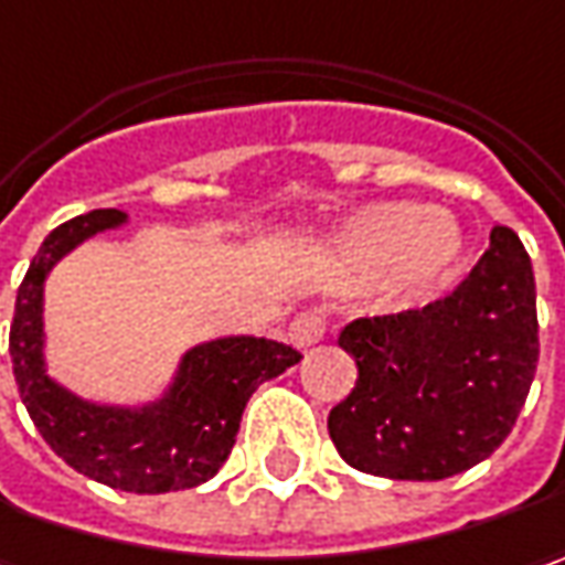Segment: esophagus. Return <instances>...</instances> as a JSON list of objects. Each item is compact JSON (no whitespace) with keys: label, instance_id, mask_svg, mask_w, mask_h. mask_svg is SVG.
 I'll return each instance as SVG.
<instances>
[{"label":"esophagus","instance_id":"obj_1","mask_svg":"<svg viewBox=\"0 0 565 565\" xmlns=\"http://www.w3.org/2000/svg\"><path fill=\"white\" fill-rule=\"evenodd\" d=\"M326 334V316L316 312V309H307V312H297L287 326V338L294 348H309L316 344L319 338Z\"/></svg>","mask_w":565,"mask_h":565}]
</instances>
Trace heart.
I'll return each instance as SVG.
<instances>
[{
    "label": "heart",
    "mask_w": 565,
    "mask_h": 565,
    "mask_svg": "<svg viewBox=\"0 0 565 565\" xmlns=\"http://www.w3.org/2000/svg\"><path fill=\"white\" fill-rule=\"evenodd\" d=\"M344 268L356 278H382L395 290H420L443 278L465 253L452 214L420 202H385L360 211L338 239Z\"/></svg>",
    "instance_id": "heart-1"
}]
</instances>
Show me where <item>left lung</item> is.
Masks as SVG:
<instances>
[{"label": "left lung", "instance_id": "left-lung-1", "mask_svg": "<svg viewBox=\"0 0 565 565\" xmlns=\"http://www.w3.org/2000/svg\"><path fill=\"white\" fill-rule=\"evenodd\" d=\"M356 385L331 407L338 455L363 475L443 480L490 458L537 373V294L522 239L493 227L490 249L449 297L363 316L338 334Z\"/></svg>", "mask_w": 565, "mask_h": 565}]
</instances>
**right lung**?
<instances>
[{"label": "right lung", "mask_w": 565, "mask_h": 565, "mask_svg": "<svg viewBox=\"0 0 565 565\" xmlns=\"http://www.w3.org/2000/svg\"><path fill=\"white\" fill-rule=\"evenodd\" d=\"M122 221L116 209L87 211L43 239L14 300V382L43 443L78 475L126 493L189 490L227 461L249 395L303 354L265 338H221L183 356L180 376L158 405L122 411L68 395L43 370V281L68 249Z\"/></svg>", "instance_id": "1"}]
</instances>
